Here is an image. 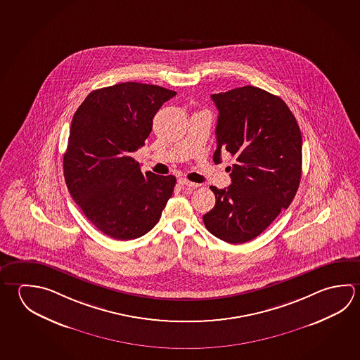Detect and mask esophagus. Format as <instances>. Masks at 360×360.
I'll use <instances>...</instances> for the list:
<instances>
[{
  "mask_svg": "<svg viewBox=\"0 0 360 360\" xmlns=\"http://www.w3.org/2000/svg\"><path fill=\"white\" fill-rule=\"evenodd\" d=\"M178 183H179L181 186H187V187H197V186H198L197 183L191 182L188 179H186V178H179Z\"/></svg>",
  "mask_w": 360,
  "mask_h": 360,
  "instance_id": "34e87169",
  "label": "esophagus"
}]
</instances>
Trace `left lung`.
Listing matches in <instances>:
<instances>
[{
    "instance_id": "1",
    "label": "left lung",
    "mask_w": 360,
    "mask_h": 360,
    "mask_svg": "<svg viewBox=\"0 0 360 360\" xmlns=\"http://www.w3.org/2000/svg\"><path fill=\"white\" fill-rule=\"evenodd\" d=\"M219 110L217 149L233 158L231 184L211 187L214 208L203 224L216 238L243 244L257 238L288 207L302 173V136L285 102L264 89L244 86L211 96Z\"/></svg>"
}]
</instances>
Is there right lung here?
<instances>
[{
  "instance_id": "1",
  "label": "right lung",
  "mask_w": 360,
  "mask_h": 360,
  "mask_svg": "<svg viewBox=\"0 0 360 360\" xmlns=\"http://www.w3.org/2000/svg\"><path fill=\"white\" fill-rule=\"evenodd\" d=\"M176 95L155 84L119 83L92 91L73 116L65 183L86 217L112 239L146 235L172 197L176 177L143 174L131 155L146 144L159 108Z\"/></svg>"
}]
</instances>
